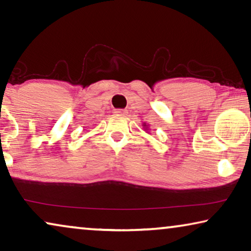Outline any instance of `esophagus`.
Here are the masks:
<instances>
[{
	"label": "esophagus",
	"instance_id": "1",
	"mask_svg": "<svg viewBox=\"0 0 251 251\" xmlns=\"http://www.w3.org/2000/svg\"><path fill=\"white\" fill-rule=\"evenodd\" d=\"M115 114L125 116V115H127V110H126V109H116V110H115Z\"/></svg>",
	"mask_w": 251,
	"mask_h": 251
}]
</instances>
